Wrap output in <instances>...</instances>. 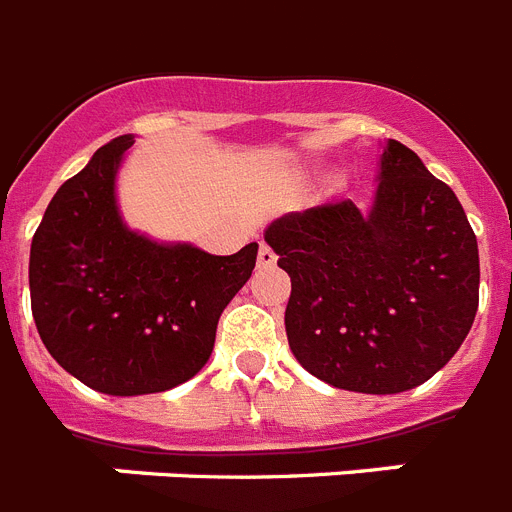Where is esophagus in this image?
<instances>
[{"label":"esophagus","instance_id":"esophagus-1","mask_svg":"<svg viewBox=\"0 0 512 512\" xmlns=\"http://www.w3.org/2000/svg\"><path fill=\"white\" fill-rule=\"evenodd\" d=\"M277 264V253L272 251V246H266V243H261L259 246V266H274Z\"/></svg>","mask_w":512,"mask_h":512}]
</instances>
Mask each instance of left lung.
I'll list each match as a JSON object with an SVG mask.
<instances>
[{"mask_svg":"<svg viewBox=\"0 0 512 512\" xmlns=\"http://www.w3.org/2000/svg\"><path fill=\"white\" fill-rule=\"evenodd\" d=\"M373 204L331 199L264 230L290 274L287 342L310 375L357 393L422 386L464 344L479 305V248L448 183L396 139Z\"/></svg>","mask_w":512,"mask_h":512,"instance_id":"left-lung-1","label":"left lung"}]
</instances>
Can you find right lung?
<instances>
[{"label":"right lung","instance_id":"1","mask_svg":"<svg viewBox=\"0 0 512 512\" xmlns=\"http://www.w3.org/2000/svg\"><path fill=\"white\" fill-rule=\"evenodd\" d=\"M134 134L100 147L61 183L30 246V308L48 355L93 391L144 396L207 365L222 310L259 243L214 256L126 225L116 196Z\"/></svg>","mask_w":512,"mask_h":512}]
</instances>
